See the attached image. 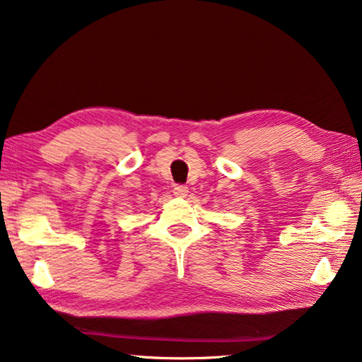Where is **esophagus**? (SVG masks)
Returning a JSON list of instances; mask_svg holds the SVG:
<instances>
[{"instance_id": "esophagus-1", "label": "esophagus", "mask_w": 362, "mask_h": 362, "mask_svg": "<svg viewBox=\"0 0 362 362\" xmlns=\"http://www.w3.org/2000/svg\"><path fill=\"white\" fill-rule=\"evenodd\" d=\"M187 193H188V188L185 185H175L174 187V194H175L177 198L187 197Z\"/></svg>"}]
</instances>
